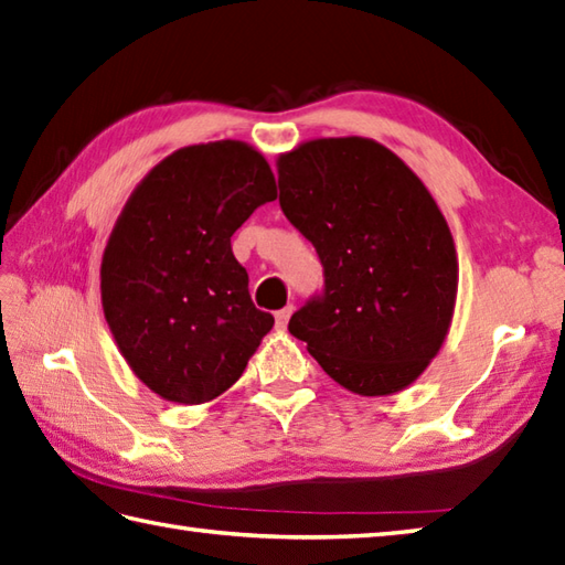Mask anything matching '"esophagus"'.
Wrapping results in <instances>:
<instances>
[{
	"label": "esophagus",
	"mask_w": 565,
	"mask_h": 565,
	"mask_svg": "<svg viewBox=\"0 0 565 565\" xmlns=\"http://www.w3.org/2000/svg\"><path fill=\"white\" fill-rule=\"evenodd\" d=\"M294 313V306H286L281 308V311H276V330H286V326H289V318Z\"/></svg>",
	"instance_id": "obj_1"
}]
</instances>
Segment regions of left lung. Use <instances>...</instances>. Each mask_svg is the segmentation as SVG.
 <instances>
[{"instance_id":"1","label":"left lung","mask_w":565,"mask_h":565,"mask_svg":"<svg viewBox=\"0 0 565 565\" xmlns=\"http://www.w3.org/2000/svg\"><path fill=\"white\" fill-rule=\"evenodd\" d=\"M276 171L284 215L326 271L289 333L352 394L406 390L444 348L458 298L456 242L434 195L367 137L308 139Z\"/></svg>"}]
</instances>
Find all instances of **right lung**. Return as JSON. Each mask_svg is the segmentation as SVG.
<instances>
[{"label": "right lung", "mask_w": 565, "mask_h": 565, "mask_svg": "<svg viewBox=\"0 0 565 565\" xmlns=\"http://www.w3.org/2000/svg\"><path fill=\"white\" fill-rule=\"evenodd\" d=\"M274 198L267 159L237 139L175 149L127 198L103 252L99 294L121 358L161 399H217L271 330L230 237Z\"/></svg>", "instance_id": "right-lung-1"}]
</instances>
